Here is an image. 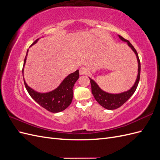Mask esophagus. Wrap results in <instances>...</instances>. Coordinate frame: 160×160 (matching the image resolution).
<instances>
[{"label":"esophagus","mask_w":160,"mask_h":160,"mask_svg":"<svg viewBox=\"0 0 160 160\" xmlns=\"http://www.w3.org/2000/svg\"><path fill=\"white\" fill-rule=\"evenodd\" d=\"M88 68H86V67H82L79 69V74L81 75H86L87 73H88Z\"/></svg>","instance_id":"obj_1"}]
</instances>
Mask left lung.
<instances>
[{"instance_id":"1","label":"left lung","mask_w":160,"mask_h":160,"mask_svg":"<svg viewBox=\"0 0 160 160\" xmlns=\"http://www.w3.org/2000/svg\"><path fill=\"white\" fill-rule=\"evenodd\" d=\"M119 37L122 41L128 42V45L131 47V49L133 51V52L135 53V55H136L137 57V59L138 62V75L134 85L129 91L123 92V93L119 94H111L106 93V92L101 90L99 88V87L98 85V84H97L93 80H92L89 78L91 85V92L92 93H93L95 100L98 101L102 107L110 110L119 108L123 104L126 102L132 96V95L134 93V92L138 88L140 78V71H141V65H140V61L136 50H135L133 46L131 44L128 40L125 39V38H124L123 37L120 35H119Z\"/></svg>"}]
</instances>
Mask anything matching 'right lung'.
<instances>
[{"label": "right lung", "instance_id": "1", "mask_svg": "<svg viewBox=\"0 0 160 160\" xmlns=\"http://www.w3.org/2000/svg\"><path fill=\"white\" fill-rule=\"evenodd\" d=\"M38 39L34 42L31 46L36 43ZM28 51V50L27 51V55L24 60L23 66L25 64ZM79 70H77L67 76L57 89L47 93H38L30 88L25 81H24V83H25V88L28 94L38 104H39L41 107L50 112L58 113L65 110L71 103L72 96H73V86L77 80L79 79Z\"/></svg>", "mask_w": 160, "mask_h": 160}]
</instances>
